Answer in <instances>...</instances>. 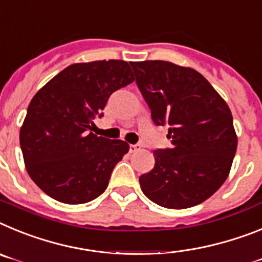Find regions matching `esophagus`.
I'll use <instances>...</instances> for the list:
<instances>
[{
    "label": "esophagus",
    "mask_w": 262,
    "mask_h": 262,
    "mask_svg": "<svg viewBox=\"0 0 262 262\" xmlns=\"http://www.w3.org/2000/svg\"><path fill=\"white\" fill-rule=\"evenodd\" d=\"M141 149V146L138 144H132L129 145V150H130V153H134V151H138Z\"/></svg>",
    "instance_id": "obj_1"
}]
</instances>
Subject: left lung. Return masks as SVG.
Returning a JSON list of instances; mask_svg holds the SVG:
<instances>
[{
    "instance_id": "obj_1",
    "label": "left lung",
    "mask_w": 262,
    "mask_h": 262,
    "mask_svg": "<svg viewBox=\"0 0 262 262\" xmlns=\"http://www.w3.org/2000/svg\"><path fill=\"white\" fill-rule=\"evenodd\" d=\"M156 125H167L171 147L154 151L141 175L142 192L165 208L194 207L215 194L231 170L237 137L228 105L203 75L163 60L130 62Z\"/></svg>"
}]
</instances>
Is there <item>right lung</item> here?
Returning a JSON list of instances; mask_svg holds the SVG:
<instances>
[{
	"mask_svg": "<svg viewBox=\"0 0 262 262\" xmlns=\"http://www.w3.org/2000/svg\"><path fill=\"white\" fill-rule=\"evenodd\" d=\"M133 80L124 60H97L68 66L36 92L19 144L27 172L43 192L81 204L105 191L129 145L90 130L93 120L103 117L109 96Z\"/></svg>",
	"mask_w": 262,
	"mask_h": 262,
	"instance_id": "add662e5",
	"label": "right lung"
}]
</instances>
